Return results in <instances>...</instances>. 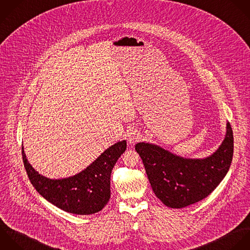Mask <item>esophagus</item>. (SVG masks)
<instances>
[{
    "mask_svg": "<svg viewBox=\"0 0 250 250\" xmlns=\"http://www.w3.org/2000/svg\"><path fill=\"white\" fill-rule=\"evenodd\" d=\"M127 141L129 144H135L140 139V134L137 130H129V132L126 135Z\"/></svg>",
    "mask_w": 250,
    "mask_h": 250,
    "instance_id": "obj_1",
    "label": "esophagus"
}]
</instances>
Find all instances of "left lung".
<instances>
[{"label":"left lung","instance_id":"1","mask_svg":"<svg viewBox=\"0 0 250 250\" xmlns=\"http://www.w3.org/2000/svg\"><path fill=\"white\" fill-rule=\"evenodd\" d=\"M135 150L157 198L168 208H182L207 198L226 176L233 160V130L227 123L223 142L204 159L183 158L146 142L137 143Z\"/></svg>","mask_w":250,"mask_h":250}]
</instances>
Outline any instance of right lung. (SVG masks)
<instances>
[{
    "label": "right lung",
    "mask_w": 250,
    "mask_h": 250,
    "mask_svg": "<svg viewBox=\"0 0 250 250\" xmlns=\"http://www.w3.org/2000/svg\"><path fill=\"white\" fill-rule=\"evenodd\" d=\"M125 149L126 141H119L81 172L61 179H50L35 170L23 147L22 158L32 185L47 202L69 213L89 215L100 211L109 202L111 172Z\"/></svg>",
    "instance_id": "add662e5"
}]
</instances>
